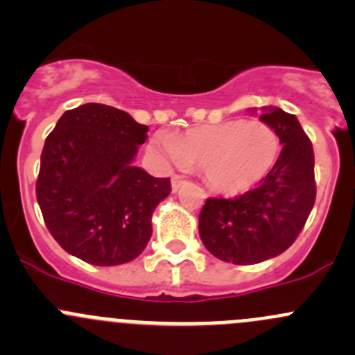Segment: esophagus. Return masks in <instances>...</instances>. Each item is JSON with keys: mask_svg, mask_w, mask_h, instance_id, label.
I'll use <instances>...</instances> for the list:
<instances>
[{"mask_svg": "<svg viewBox=\"0 0 355 355\" xmlns=\"http://www.w3.org/2000/svg\"><path fill=\"white\" fill-rule=\"evenodd\" d=\"M182 185H184V178H182L180 175H173V177H171V191L177 192Z\"/></svg>", "mask_w": 355, "mask_h": 355, "instance_id": "1", "label": "esophagus"}]
</instances>
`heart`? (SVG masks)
<instances>
[{
  "mask_svg": "<svg viewBox=\"0 0 355 355\" xmlns=\"http://www.w3.org/2000/svg\"><path fill=\"white\" fill-rule=\"evenodd\" d=\"M149 149L164 161L199 166L207 187L225 196H237L273 170L282 142L271 125L235 118L200 125L175 137L156 135Z\"/></svg>",
  "mask_w": 355,
  "mask_h": 355,
  "instance_id": "1",
  "label": "heart"
}]
</instances>
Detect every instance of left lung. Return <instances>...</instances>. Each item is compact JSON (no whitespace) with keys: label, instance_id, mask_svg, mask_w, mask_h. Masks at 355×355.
<instances>
[{"label":"left lung","instance_id":"1","mask_svg":"<svg viewBox=\"0 0 355 355\" xmlns=\"http://www.w3.org/2000/svg\"><path fill=\"white\" fill-rule=\"evenodd\" d=\"M259 118L284 144L273 170L239 198H207L199 214L200 241L225 263L256 264L285 252L316 199L313 144L295 114L264 108Z\"/></svg>","mask_w":355,"mask_h":355}]
</instances>
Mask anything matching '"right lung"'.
<instances>
[{"label": "right lung", "mask_w": 355, "mask_h": 355, "mask_svg": "<svg viewBox=\"0 0 355 355\" xmlns=\"http://www.w3.org/2000/svg\"><path fill=\"white\" fill-rule=\"evenodd\" d=\"M125 111L87 103L62 114L42 148L35 196L49 234L96 266L135 259L151 239L156 206L170 178L134 166L148 139Z\"/></svg>", "instance_id": "add662e5"}]
</instances>
